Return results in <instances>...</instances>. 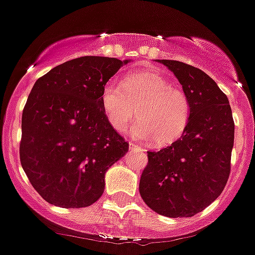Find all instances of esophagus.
Returning <instances> with one entry per match:
<instances>
[{
  "instance_id": "1",
  "label": "esophagus",
  "mask_w": 255,
  "mask_h": 255,
  "mask_svg": "<svg viewBox=\"0 0 255 255\" xmlns=\"http://www.w3.org/2000/svg\"><path fill=\"white\" fill-rule=\"evenodd\" d=\"M128 148H130L131 151H142V148H141L140 146L135 145V143H133V142L128 143Z\"/></svg>"
}]
</instances>
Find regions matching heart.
Instances as JSON below:
<instances>
[{"label": "heart", "instance_id": "1", "mask_svg": "<svg viewBox=\"0 0 255 255\" xmlns=\"http://www.w3.org/2000/svg\"><path fill=\"white\" fill-rule=\"evenodd\" d=\"M102 105L117 131H124L138 115L140 120L131 133L138 140H153L158 146L175 142L190 120L186 93L152 72L128 75L124 87L115 82L107 83L102 92Z\"/></svg>", "mask_w": 255, "mask_h": 255}]
</instances>
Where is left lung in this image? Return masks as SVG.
Wrapping results in <instances>:
<instances>
[{"label":"left lung","mask_w":255,"mask_h":255,"mask_svg":"<svg viewBox=\"0 0 255 255\" xmlns=\"http://www.w3.org/2000/svg\"><path fill=\"white\" fill-rule=\"evenodd\" d=\"M175 74L190 102L182 136L160 151H147L140 178L143 202L161 216L202 212L222 193L231 172L234 122L228 98L210 75L178 60L156 59Z\"/></svg>","instance_id":"left-lung-1"}]
</instances>
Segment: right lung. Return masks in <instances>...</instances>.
<instances>
[{"label":"right lung","instance_id":"obj_1","mask_svg":"<svg viewBox=\"0 0 255 255\" xmlns=\"http://www.w3.org/2000/svg\"><path fill=\"white\" fill-rule=\"evenodd\" d=\"M130 59L75 58L34 83L22 113L19 158L50 205L88 207L102 197L105 173L128 150L102 105L110 78Z\"/></svg>","mask_w":255,"mask_h":255}]
</instances>
